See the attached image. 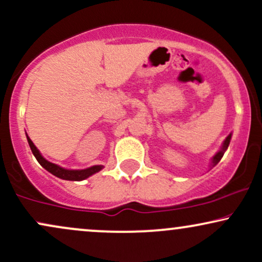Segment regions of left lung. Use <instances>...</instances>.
Instances as JSON below:
<instances>
[{"instance_id":"8db88e82","label":"left lung","mask_w":262,"mask_h":262,"mask_svg":"<svg viewBox=\"0 0 262 262\" xmlns=\"http://www.w3.org/2000/svg\"><path fill=\"white\" fill-rule=\"evenodd\" d=\"M230 139H231V133H230L229 135H228L227 138H225L224 141H223V144H222L221 149H219L218 151L215 152V155L213 156V158H212V160H210V165H209V167H210V169H212V167H214L215 165H217L218 162L221 161V159L223 158L224 152L227 151L228 146H229V144H230Z\"/></svg>"}]
</instances>
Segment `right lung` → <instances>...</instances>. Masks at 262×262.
Returning <instances> with one entry per match:
<instances>
[{"instance_id":"obj_1","label":"right lung","mask_w":262,"mask_h":262,"mask_svg":"<svg viewBox=\"0 0 262 262\" xmlns=\"http://www.w3.org/2000/svg\"><path fill=\"white\" fill-rule=\"evenodd\" d=\"M27 140H28L29 146H31L33 155L35 156V159H37L39 164H40L45 170L49 171L50 173H53L54 176L59 177V179H61V180H68V181H82V180L89 179L90 176L95 175L96 172H98V171H101L102 169H103V166H102V165H95V166L87 167V169H82V170L65 169V167H61V166H59V165L48 161L47 159H45L44 156L40 154V151H39L38 148L34 145V143H33L28 135H27Z\"/></svg>"}]
</instances>
